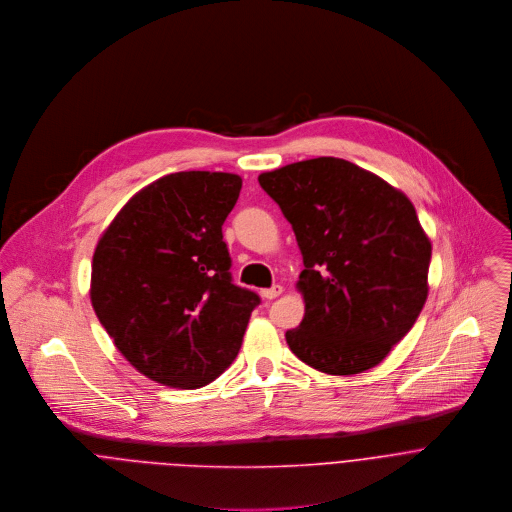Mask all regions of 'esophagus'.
<instances>
[{
    "label": "esophagus",
    "instance_id": "34e87169",
    "mask_svg": "<svg viewBox=\"0 0 512 512\" xmlns=\"http://www.w3.org/2000/svg\"><path fill=\"white\" fill-rule=\"evenodd\" d=\"M280 294H282V286H280V284L262 290V296H264L266 300H272V298H276V296H280Z\"/></svg>",
    "mask_w": 512,
    "mask_h": 512
}]
</instances>
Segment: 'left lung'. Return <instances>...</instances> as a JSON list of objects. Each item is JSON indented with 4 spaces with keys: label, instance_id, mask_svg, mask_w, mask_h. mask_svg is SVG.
I'll use <instances>...</instances> for the list:
<instances>
[{
    "label": "left lung",
    "instance_id": "left-lung-1",
    "mask_svg": "<svg viewBox=\"0 0 512 512\" xmlns=\"http://www.w3.org/2000/svg\"><path fill=\"white\" fill-rule=\"evenodd\" d=\"M290 222L304 270L302 323L290 351L329 375L379 365L428 298L432 242L414 203L379 175L317 157L258 175Z\"/></svg>",
    "mask_w": 512,
    "mask_h": 512
}]
</instances>
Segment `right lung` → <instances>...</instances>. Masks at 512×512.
<instances>
[{"label":"right lung","instance_id":"obj_1","mask_svg":"<svg viewBox=\"0 0 512 512\" xmlns=\"http://www.w3.org/2000/svg\"><path fill=\"white\" fill-rule=\"evenodd\" d=\"M240 189L236 173L165 175L125 203L94 248L92 309L121 355L161 385L220 377L260 304L232 284L222 236Z\"/></svg>","mask_w":512,"mask_h":512}]
</instances>
